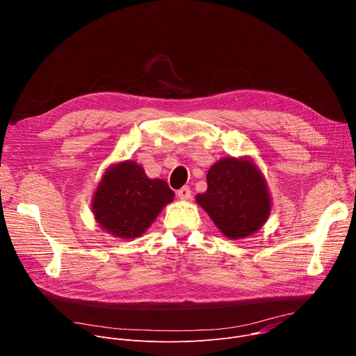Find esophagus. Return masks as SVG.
Segmentation results:
<instances>
[{
    "instance_id": "1",
    "label": "esophagus",
    "mask_w": 356,
    "mask_h": 356,
    "mask_svg": "<svg viewBox=\"0 0 356 356\" xmlns=\"http://www.w3.org/2000/svg\"><path fill=\"white\" fill-rule=\"evenodd\" d=\"M177 195L180 200H188L191 197V190L188 186H184L181 187L179 191H177Z\"/></svg>"
}]
</instances>
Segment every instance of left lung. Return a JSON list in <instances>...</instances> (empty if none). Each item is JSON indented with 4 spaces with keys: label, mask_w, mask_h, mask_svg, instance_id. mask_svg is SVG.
I'll use <instances>...</instances> for the list:
<instances>
[{
    "label": "left lung",
    "mask_w": 356,
    "mask_h": 356,
    "mask_svg": "<svg viewBox=\"0 0 356 356\" xmlns=\"http://www.w3.org/2000/svg\"><path fill=\"white\" fill-rule=\"evenodd\" d=\"M216 227L229 239L259 231L272 211V197L261 169L249 156L222 158L207 173V190L195 195Z\"/></svg>",
    "instance_id": "obj_1"
}]
</instances>
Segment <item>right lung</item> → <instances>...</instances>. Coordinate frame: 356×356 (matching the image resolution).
<instances>
[{"label": "right lung", "instance_id": "obj_1", "mask_svg": "<svg viewBox=\"0 0 356 356\" xmlns=\"http://www.w3.org/2000/svg\"><path fill=\"white\" fill-rule=\"evenodd\" d=\"M175 198L162 179H150L134 161L111 165L101 177L91 211L97 224L121 239L140 236Z\"/></svg>", "mask_w": 356, "mask_h": 356}]
</instances>
